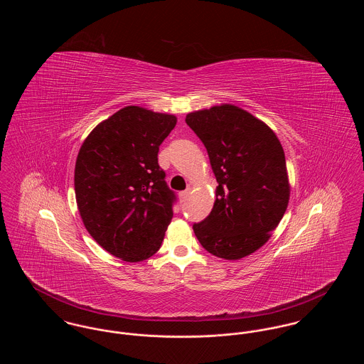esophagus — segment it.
<instances>
[{
    "instance_id": "esophagus-1",
    "label": "esophagus",
    "mask_w": 364,
    "mask_h": 364,
    "mask_svg": "<svg viewBox=\"0 0 364 364\" xmlns=\"http://www.w3.org/2000/svg\"><path fill=\"white\" fill-rule=\"evenodd\" d=\"M188 198H190V191H183V192H180V200L184 203V202H187L188 200Z\"/></svg>"
}]
</instances>
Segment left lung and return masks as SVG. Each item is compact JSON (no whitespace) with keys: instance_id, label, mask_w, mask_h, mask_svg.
<instances>
[{"instance_id":"obj_1","label":"left lung","mask_w":364,"mask_h":364,"mask_svg":"<svg viewBox=\"0 0 364 364\" xmlns=\"http://www.w3.org/2000/svg\"><path fill=\"white\" fill-rule=\"evenodd\" d=\"M186 122L203 141L218 183L195 236L210 254L242 259L272 237L288 208L284 149L269 125L235 105L191 112Z\"/></svg>"}]
</instances>
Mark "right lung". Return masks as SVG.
Wrapping results in <instances>:
<instances>
[{
    "label": "right lung",
    "instance_id": "1",
    "mask_svg": "<svg viewBox=\"0 0 364 364\" xmlns=\"http://www.w3.org/2000/svg\"><path fill=\"white\" fill-rule=\"evenodd\" d=\"M177 117L125 106L85 139L75 165L76 203L87 232L125 262L149 259L173 217L174 193L158 165Z\"/></svg>",
    "mask_w": 364,
    "mask_h": 364
}]
</instances>
